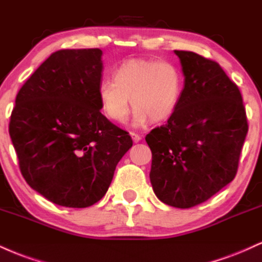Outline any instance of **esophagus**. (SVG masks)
<instances>
[{
	"mask_svg": "<svg viewBox=\"0 0 262 262\" xmlns=\"http://www.w3.org/2000/svg\"><path fill=\"white\" fill-rule=\"evenodd\" d=\"M131 137H132V140H134V142L135 143H137V142H140L141 140H142V137L140 136V135L138 134H135V132H131Z\"/></svg>",
	"mask_w": 262,
	"mask_h": 262,
	"instance_id": "obj_1",
	"label": "esophagus"
}]
</instances>
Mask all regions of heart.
<instances>
[{
  "label": "heart",
  "instance_id": "b5f03b06",
  "mask_svg": "<svg viewBox=\"0 0 262 262\" xmlns=\"http://www.w3.org/2000/svg\"><path fill=\"white\" fill-rule=\"evenodd\" d=\"M184 92V75L174 62L158 58H130L119 64L112 79L98 87L100 110L106 119L124 124L135 106L134 124L146 125L170 119Z\"/></svg>",
  "mask_w": 262,
  "mask_h": 262
}]
</instances>
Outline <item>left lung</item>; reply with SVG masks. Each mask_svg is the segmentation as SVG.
<instances>
[{
    "instance_id": "8db88e82",
    "label": "left lung",
    "mask_w": 262,
    "mask_h": 262,
    "mask_svg": "<svg viewBox=\"0 0 262 262\" xmlns=\"http://www.w3.org/2000/svg\"><path fill=\"white\" fill-rule=\"evenodd\" d=\"M174 52L185 77L184 92L167 124L146 136L152 150L149 179L162 202L190 208L235 178L248 120L238 85L216 61Z\"/></svg>"
}]
</instances>
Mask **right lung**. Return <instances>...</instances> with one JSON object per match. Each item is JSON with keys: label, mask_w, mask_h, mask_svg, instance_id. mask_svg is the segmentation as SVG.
Instances as JSON below:
<instances>
[{"label": "right lung", "mask_w": 262, "mask_h": 262, "mask_svg": "<svg viewBox=\"0 0 262 262\" xmlns=\"http://www.w3.org/2000/svg\"><path fill=\"white\" fill-rule=\"evenodd\" d=\"M101 55L100 49L51 54L19 89L11 114L9 136L21 175L64 207L99 201L132 147L128 132L100 113Z\"/></svg>", "instance_id": "1"}]
</instances>
